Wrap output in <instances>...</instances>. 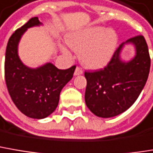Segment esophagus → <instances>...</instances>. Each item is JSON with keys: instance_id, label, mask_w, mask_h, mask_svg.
<instances>
[{"instance_id": "1", "label": "esophagus", "mask_w": 153, "mask_h": 153, "mask_svg": "<svg viewBox=\"0 0 153 153\" xmlns=\"http://www.w3.org/2000/svg\"><path fill=\"white\" fill-rule=\"evenodd\" d=\"M83 74V71H82V69L80 68V67H79V66H77L76 69H75V71H74V75L77 76V75H80V74Z\"/></svg>"}]
</instances>
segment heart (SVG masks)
Segmentation results:
<instances>
[{"instance_id": "b5f03b06", "label": "heart", "mask_w": 153, "mask_h": 153, "mask_svg": "<svg viewBox=\"0 0 153 153\" xmlns=\"http://www.w3.org/2000/svg\"><path fill=\"white\" fill-rule=\"evenodd\" d=\"M66 42L73 50L79 52L80 62L86 68L97 70L108 63L117 46V36L112 30L91 27L70 34ZM62 51L69 53L65 48Z\"/></svg>"}]
</instances>
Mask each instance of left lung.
<instances>
[{
    "label": "left lung",
    "instance_id": "left-lung-1",
    "mask_svg": "<svg viewBox=\"0 0 153 153\" xmlns=\"http://www.w3.org/2000/svg\"><path fill=\"white\" fill-rule=\"evenodd\" d=\"M125 43L135 46L136 55L124 62L120 54ZM151 59L146 39L136 36L121 44L103 69L85 72L87 88L85 102L99 117H113L126 111L142 92L148 79Z\"/></svg>",
    "mask_w": 153,
    "mask_h": 153
}]
</instances>
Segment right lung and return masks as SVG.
Returning a JSON list of instances; mask_svg holds the SVG:
<instances>
[{
    "mask_svg": "<svg viewBox=\"0 0 153 153\" xmlns=\"http://www.w3.org/2000/svg\"><path fill=\"white\" fill-rule=\"evenodd\" d=\"M38 17H32L17 29L8 39L5 54V80L9 95L22 114L34 119L50 116L58 107L62 88L73 78L75 65L58 69L46 63L37 68H30L18 56V44L27 29L39 26Z\"/></svg>",
    "mask_w": 153,
    "mask_h": 153,
    "instance_id": "1",
    "label": "right lung"
}]
</instances>
